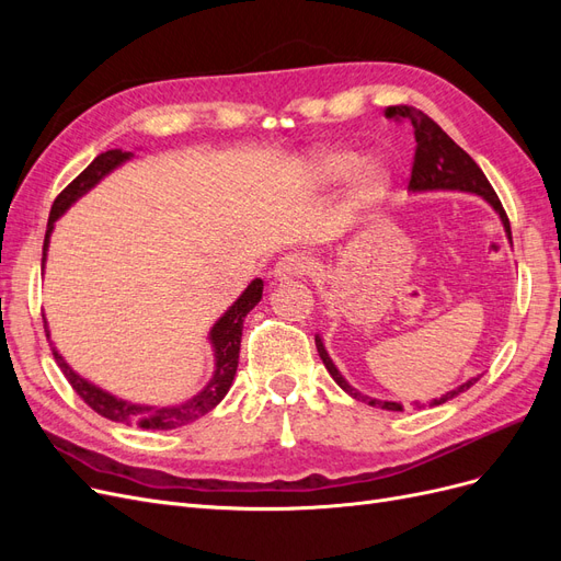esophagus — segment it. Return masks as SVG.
Listing matches in <instances>:
<instances>
[{
  "instance_id": "obj_1",
  "label": "esophagus",
  "mask_w": 561,
  "mask_h": 561,
  "mask_svg": "<svg viewBox=\"0 0 561 561\" xmlns=\"http://www.w3.org/2000/svg\"><path fill=\"white\" fill-rule=\"evenodd\" d=\"M311 268V262L307 257H301V254L297 252H290L285 254V257H280L274 266V278L276 280H295V278H301L307 271Z\"/></svg>"
}]
</instances>
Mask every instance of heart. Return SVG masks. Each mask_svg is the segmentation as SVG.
I'll use <instances>...</instances> for the list:
<instances>
[{"label": "heart", "instance_id": "obj_1", "mask_svg": "<svg viewBox=\"0 0 561 561\" xmlns=\"http://www.w3.org/2000/svg\"><path fill=\"white\" fill-rule=\"evenodd\" d=\"M360 154L346 147H322L307 159V173L318 184H334L353 176V198L358 206H375L383 201L390 186V175L377 161L365 163L360 169Z\"/></svg>", "mask_w": 561, "mask_h": 561}]
</instances>
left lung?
Instances as JSON below:
<instances>
[{"label": "left lung", "mask_w": 561, "mask_h": 561, "mask_svg": "<svg viewBox=\"0 0 561 561\" xmlns=\"http://www.w3.org/2000/svg\"><path fill=\"white\" fill-rule=\"evenodd\" d=\"M386 116L388 118H396V122H412L414 126V138H416V154H414V165H412V180H410V192L412 194H423V192H466V194H474L484 198L491 208L496 210V215L501 217V225L505 229L507 241L513 243V233H511V222H507V215L501 206V201L496 196V192L491 190L489 180L484 178L482 168L474 163L466 151L458 147L449 135L439 128L428 114H423L416 107L410 105H396V107H386ZM316 348L320 353V360L322 365L328 367V371L332 375V379L339 383V388H344L346 393L355 400L367 402L371 407H381V410L388 412H402V404L393 402V400H377V398H369L363 396L358 388H353L342 371L336 369V365L332 363L330 353L325 351V344H322L320 334H316ZM480 377H472L466 383L456 386L454 390H447L443 398H435L431 400V407L437 404H445L447 400L461 396L463 390H468L474 381ZM421 407L426 404H419Z\"/></svg>", "instance_id": "8db88e82"}]
</instances>
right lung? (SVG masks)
<instances>
[{
    "label": "right lung",
    "instance_id": "obj_1",
    "mask_svg": "<svg viewBox=\"0 0 561 561\" xmlns=\"http://www.w3.org/2000/svg\"><path fill=\"white\" fill-rule=\"evenodd\" d=\"M128 159H133V151H124V149L103 151V154H98L91 161L87 171L79 173L58 194V198L54 201V208H50V215H48V225H46L42 271H44V264H46L50 233H54V227H56L58 219L65 215V210L70 208L72 203H77L83 194H89L100 180L107 178L112 171H116L118 165H124ZM262 290H264V280L254 278L245 287L243 295L236 299L231 307L222 313V318H219L215 325L210 328L208 339H210L213 355H215L213 377L206 383V388L198 390L194 398L184 400L180 404H173V407H151V404H138V402H128V400L116 398L100 386L91 383L89 379L79 377L77 371L65 363V358L56 348H54V358H56L58 367L62 369L65 379L70 381L72 388L77 390V396L100 416H105V419L116 421V423H126V426H140V428H147V431H173V428L186 426V423L201 419L203 414H208L229 393V388H231L233 377H236V367H239L243 320L260 304ZM44 328H46V336H50L46 320H44Z\"/></svg>",
    "mask_w": 561,
    "mask_h": 561
}]
</instances>
